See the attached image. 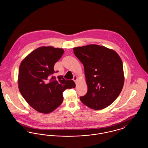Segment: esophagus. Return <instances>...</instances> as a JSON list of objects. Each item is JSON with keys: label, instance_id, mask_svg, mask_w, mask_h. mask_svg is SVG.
I'll return each instance as SVG.
<instances>
[{"label": "esophagus", "instance_id": "34e87169", "mask_svg": "<svg viewBox=\"0 0 148 148\" xmlns=\"http://www.w3.org/2000/svg\"><path fill=\"white\" fill-rule=\"evenodd\" d=\"M77 75H74V77H73V80L75 82H77Z\"/></svg>", "mask_w": 148, "mask_h": 148}]
</instances>
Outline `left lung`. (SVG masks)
Masks as SVG:
<instances>
[{"label":"left lung","instance_id":"left-lung-1","mask_svg":"<svg viewBox=\"0 0 148 148\" xmlns=\"http://www.w3.org/2000/svg\"><path fill=\"white\" fill-rule=\"evenodd\" d=\"M83 64L88 92L80 99L85 106L101 110L110 106L121 92L124 77L123 62L112 49L91 44L73 48Z\"/></svg>","mask_w":148,"mask_h":148}]
</instances>
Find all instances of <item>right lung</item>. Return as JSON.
Here are the masks:
<instances>
[{
    "mask_svg": "<svg viewBox=\"0 0 148 148\" xmlns=\"http://www.w3.org/2000/svg\"><path fill=\"white\" fill-rule=\"evenodd\" d=\"M64 52L61 48L42 47L30 53L20 65L19 91L29 104L40 113L54 111L63 101L64 91L75 87L73 80L52 75L55 73L54 64Z\"/></svg>",
    "mask_w": 148,
    "mask_h": 148,
    "instance_id": "obj_1",
    "label": "right lung"
}]
</instances>
